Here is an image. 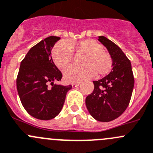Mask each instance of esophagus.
I'll list each match as a JSON object with an SVG mask.
<instances>
[{
  "label": "esophagus",
  "mask_w": 153,
  "mask_h": 153,
  "mask_svg": "<svg viewBox=\"0 0 153 153\" xmlns=\"http://www.w3.org/2000/svg\"><path fill=\"white\" fill-rule=\"evenodd\" d=\"M80 85V83H76V84H72V87H77Z\"/></svg>",
  "instance_id": "1"
}]
</instances>
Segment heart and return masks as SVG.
I'll list each match as a JSON object with an SVG mask.
<instances>
[{
  "label": "heart",
  "instance_id": "b5f03b06",
  "mask_svg": "<svg viewBox=\"0 0 153 153\" xmlns=\"http://www.w3.org/2000/svg\"><path fill=\"white\" fill-rule=\"evenodd\" d=\"M73 50L77 54H84L81 59L83 66H71L63 72L64 78L69 83H78L95 75L102 78L112 69V58L103 46L93 39H83L78 42H60L54 46L52 57L59 69H64L74 58Z\"/></svg>",
  "mask_w": 153,
  "mask_h": 153
}]
</instances>
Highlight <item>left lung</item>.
<instances>
[{
  "label": "left lung",
  "mask_w": 153,
  "mask_h": 153,
  "mask_svg": "<svg viewBox=\"0 0 153 153\" xmlns=\"http://www.w3.org/2000/svg\"><path fill=\"white\" fill-rule=\"evenodd\" d=\"M98 40L108 49L113 68L108 75L93 81L94 90L85 102L95 120L110 122L119 117L128 107L134 88V75L131 62L118 45L103 36Z\"/></svg>",
  "instance_id": "obj_1"
}]
</instances>
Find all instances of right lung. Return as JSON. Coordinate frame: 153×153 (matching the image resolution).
I'll use <instances>...</instances> for the list:
<instances>
[{
    "label": "right lung",
    "mask_w": 153,
    "mask_h": 153,
    "mask_svg": "<svg viewBox=\"0 0 153 153\" xmlns=\"http://www.w3.org/2000/svg\"><path fill=\"white\" fill-rule=\"evenodd\" d=\"M59 39L60 37L51 36L32 47L21 63L16 80L25 109L42 120H51L60 114L66 93L72 89V85L54 84L63 77L51 57V50Z\"/></svg>",
    "instance_id": "add662e5"
}]
</instances>
